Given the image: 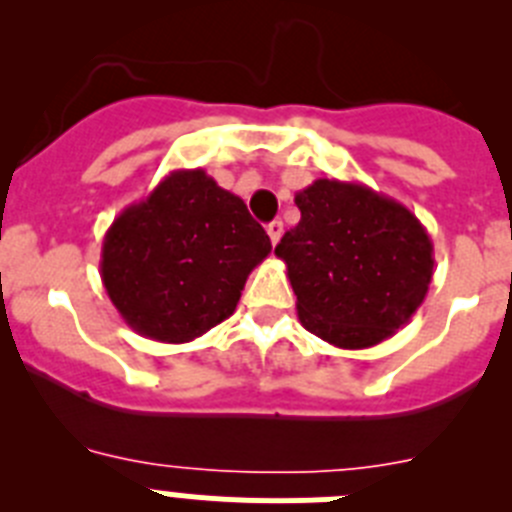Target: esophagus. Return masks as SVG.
I'll list each match as a JSON object with an SVG mask.
<instances>
[{"label":"esophagus","mask_w":512,"mask_h":512,"mask_svg":"<svg viewBox=\"0 0 512 512\" xmlns=\"http://www.w3.org/2000/svg\"><path fill=\"white\" fill-rule=\"evenodd\" d=\"M266 233H269V238H271V246H277L279 238H282V233H284L282 220H274V223L266 225Z\"/></svg>","instance_id":"34e87169"}]
</instances>
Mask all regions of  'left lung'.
Returning a JSON list of instances; mask_svg holds the SVG:
<instances>
[{
	"mask_svg": "<svg viewBox=\"0 0 512 512\" xmlns=\"http://www.w3.org/2000/svg\"><path fill=\"white\" fill-rule=\"evenodd\" d=\"M295 205L300 223L274 253L287 264L300 323L348 351L395 336L433 279L423 223L392 197L338 179H315Z\"/></svg>",
	"mask_w": 512,
	"mask_h": 512,
	"instance_id": "obj_1",
	"label": "left lung"
}]
</instances>
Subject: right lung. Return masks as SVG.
Returning a JSON list of instances; mask_svg holds the SVG:
<instances>
[{
    "label": "right lung",
    "instance_id": "right-lung-1",
    "mask_svg": "<svg viewBox=\"0 0 512 512\" xmlns=\"http://www.w3.org/2000/svg\"><path fill=\"white\" fill-rule=\"evenodd\" d=\"M271 241L246 202L202 169L171 171L104 233L99 274L122 320L161 343H189L235 312Z\"/></svg>",
    "mask_w": 512,
    "mask_h": 512
}]
</instances>
